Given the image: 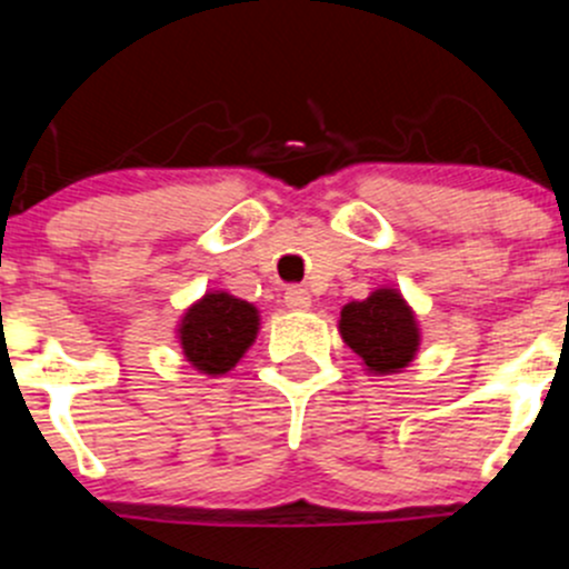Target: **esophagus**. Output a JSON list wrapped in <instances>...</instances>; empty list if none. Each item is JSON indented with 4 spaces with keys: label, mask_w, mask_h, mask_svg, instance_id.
Here are the masks:
<instances>
[{
    "label": "esophagus",
    "mask_w": 569,
    "mask_h": 569,
    "mask_svg": "<svg viewBox=\"0 0 569 569\" xmlns=\"http://www.w3.org/2000/svg\"><path fill=\"white\" fill-rule=\"evenodd\" d=\"M283 302L291 311H306V308H311V295H308V289H302V286H289L283 295Z\"/></svg>",
    "instance_id": "esophagus-1"
}]
</instances>
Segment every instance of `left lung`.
Here are the masks:
<instances>
[{"instance_id": "8db88e82", "label": "left lung", "mask_w": 569, "mask_h": 569, "mask_svg": "<svg viewBox=\"0 0 569 569\" xmlns=\"http://www.w3.org/2000/svg\"><path fill=\"white\" fill-rule=\"evenodd\" d=\"M343 343L360 358L366 375L388 377L416 360L421 325L416 311L393 286H380L366 300L347 302L338 319Z\"/></svg>"}]
</instances>
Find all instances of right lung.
<instances>
[{"label":"right lung","mask_w":569,"mask_h":569,"mask_svg":"<svg viewBox=\"0 0 569 569\" xmlns=\"http://www.w3.org/2000/svg\"><path fill=\"white\" fill-rule=\"evenodd\" d=\"M261 313L248 300L228 291H206L181 313L176 325L178 347L194 371L222 377L256 343Z\"/></svg>","instance_id":"add662e5"}]
</instances>
